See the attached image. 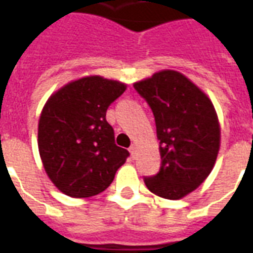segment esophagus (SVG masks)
<instances>
[{
  "instance_id": "esophagus-1",
  "label": "esophagus",
  "mask_w": 253,
  "mask_h": 253,
  "mask_svg": "<svg viewBox=\"0 0 253 253\" xmlns=\"http://www.w3.org/2000/svg\"><path fill=\"white\" fill-rule=\"evenodd\" d=\"M130 153H131L132 157L135 156V153H137V145H131L130 146Z\"/></svg>"
}]
</instances>
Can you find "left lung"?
Instances as JSON below:
<instances>
[{
	"label": "left lung",
	"instance_id": "left-lung-1",
	"mask_svg": "<svg viewBox=\"0 0 253 253\" xmlns=\"http://www.w3.org/2000/svg\"><path fill=\"white\" fill-rule=\"evenodd\" d=\"M156 121L161 167L145 184L165 199H180L210 175L219 150V123L211 100L181 73L163 70L134 84Z\"/></svg>",
	"mask_w": 253,
	"mask_h": 253
}]
</instances>
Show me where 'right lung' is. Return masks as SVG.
<instances>
[{
    "instance_id": "right-lung-1",
    "label": "right lung",
    "mask_w": 253,
    "mask_h": 253,
    "mask_svg": "<svg viewBox=\"0 0 253 253\" xmlns=\"http://www.w3.org/2000/svg\"><path fill=\"white\" fill-rule=\"evenodd\" d=\"M126 85L90 76L66 84L43 107L38 128L42 163L58 190L72 198L97 195L130 156L116 146L107 110Z\"/></svg>"
}]
</instances>
